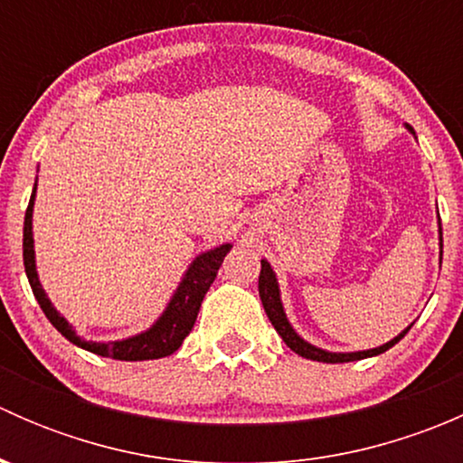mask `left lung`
I'll list each match as a JSON object with an SVG mask.
<instances>
[{"instance_id": "obj_1", "label": "left lung", "mask_w": 463, "mask_h": 463, "mask_svg": "<svg viewBox=\"0 0 463 463\" xmlns=\"http://www.w3.org/2000/svg\"><path fill=\"white\" fill-rule=\"evenodd\" d=\"M405 128L410 129V132L414 134V129L410 128V125H405ZM439 249H441V255H443V235H441V222H439ZM260 298H261V305H264V311L266 316H269L270 325L275 326V331H278L279 335H282V340L287 343V347H291L293 352L298 354V356L302 358H309V361H318V363H352V361H361V358H370V356H378V354L387 352L390 347H394L396 343H399L401 338H403L405 334L410 331V325L408 329L401 331L396 338H392L390 343L381 345V347H374V349H367V352H326V349H320L316 347V345L307 343L305 338H300V335L296 334V329L291 326V322H288L287 314H284V307H282V298H279V284H278V278H275V270L270 269V264L266 260H261V270H260Z\"/></svg>"}]
</instances>
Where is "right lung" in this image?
<instances>
[{"instance_id": "right-lung-1", "label": "right lung", "mask_w": 463, "mask_h": 463, "mask_svg": "<svg viewBox=\"0 0 463 463\" xmlns=\"http://www.w3.org/2000/svg\"><path fill=\"white\" fill-rule=\"evenodd\" d=\"M37 185V184H35ZM33 203H35V188H33L29 208L24 214V269L26 278L33 288L37 305L42 307L44 316L49 318L51 325L69 340V343L78 345V347L87 349V352L98 354L105 358H116V361H154V358H163L175 354L185 340V335L193 331L194 320H197L199 307H202L203 296L208 293L210 284L217 278V270L222 266L223 258L228 250L232 249L231 244H222L213 250L197 255L193 264L185 270L184 279L176 287L175 296L167 302L165 311L158 316V320L149 326L147 331H141L137 335H129L123 340H109V343H93L85 340L76 334L67 318L58 314L51 300L46 298L44 288H42L40 278H37L35 269V249H33Z\"/></svg>"}]
</instances>
